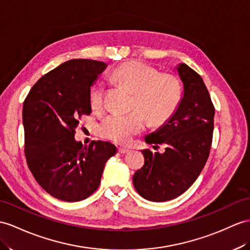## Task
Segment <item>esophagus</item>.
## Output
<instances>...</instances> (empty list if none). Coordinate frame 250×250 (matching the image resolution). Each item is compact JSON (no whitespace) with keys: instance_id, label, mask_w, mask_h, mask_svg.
Returning a JSON list of instances; mask_svg holds the SVG:
<instances>
[{"instance_id":"esophagus-1","label":"esophagus","mask_w":250,"mask_h":250,"mask_svg":"<svg viewBox=\"0 0 250 250\" xmlns=\"http://www.w3.org/2000/svg\"><path fill=\"white\" fill-rule=\"evenodd\" d=\"M129 149L128 148H123V147H120L119 148V153H121V154H127V153H129Z\"/></svg>"}]
</instances>
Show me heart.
I'll use <instances>...</instances> for the list:
<instances>
[{
    "label": "heart",
    "mask_w": 250,
    "mask_h": 250,
    "mask_svg": "<svg viewBox=\"0 0 250 250\" xmlns=\"http://www.w3.org/2000/svg\"><path fill=\"white\" fill-rule=\"evenodd\" d=\"M112 81L135 93L129 114L111 113L101 122L100 136L119 144H126L141 133L148 124L162 125L172 117L181 100L178 79L140 62H128L111 73ZM91 107L101 112L105 108V90L96 84L91 91ZM149 119H147V118Z\"/></svg>",
    "instance_id": "b5f03b06"
}]
</instances>
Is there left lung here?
Wrapping results in <instances>:
<instances>
[{
  "label": "left lung",
  "mask_w": 250,
  "mask_h": 250,
  "mask_svg": "<svg viewBox=\"0 0 250 250\" xmlns=\"http://www.w3.org/2000/svg\"><path fill=\"white\" fill-rule=\"evenodd\" d=\"M184 96L174 114L145 142L163 154L143 149L144 166L132 177L133 187L150 202H167L181 195L197 179L208 160L214 128L215 109L199 74L186 63L177 66Z\"/></svg>",
  "instance_id": "left-lung-1"
}]
</instances>
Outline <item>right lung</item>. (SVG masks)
Segmentation results:
<instances>
[{
  "label": "right lung",
  "instance_id": "right-lung-1",
  "mask_svg": "<svg viewBox=\"0 0 250 250\" xmlns=\"http://www.w3.org/2000/svg\"><path fill=\"white\" fill-rule=\"evenodd\" d=\"M107 64L72 59L46 73L23 104L25 157L35 179L53 197L79 202L99 188L105 164L117 153L109 142H77L75 129L91 113V87Z\"/></svg>",
  "mask_w": 250,
  "mask_h": 250
}]
</instances>
